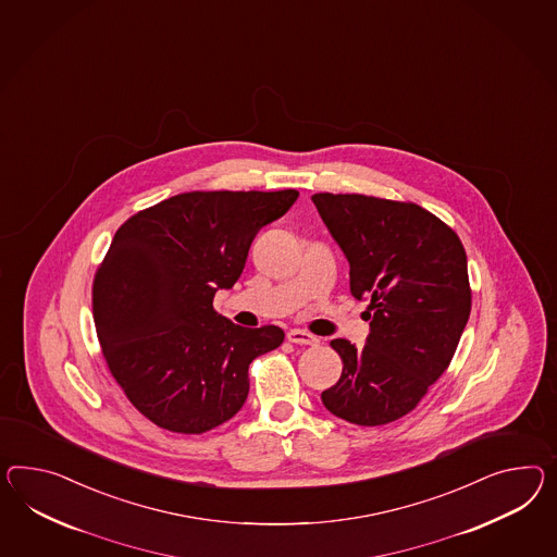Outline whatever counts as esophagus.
Instances as JSON below:
<instances>
[{
	"label": "esophagus",
	"instance_id": "esophagus-1",
	"mask_svg": "<svg viewBox=\"0 0 557 557\" xmlns=\"http://www.w3.org/2000/svg\"><path fill=\"white\" fill-rule=\"evenodd\" d=\"M286 339L290 343H297V345H319V337H314L313 333L300 331V329H290L286 333Z\"/></svg>",
	"mask_w": 557,
	"mask_h": 557
}]
</instances>
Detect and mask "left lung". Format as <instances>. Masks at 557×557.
<instances>
[{"label": "left lung", "instance_id": "8db88e82", "mask_svg": "<svg viewBox=\"0 0 557 557\" xmlns=\"http://www.w3.org/2000/svg\"><path fill=\"white\" fill-rule=\"evenodd\" d=\"M311 200L349 260L351 295L370 300L368 343L331 342L342 377L321 399L351 424L384 426L412 412L453 361L471 314L467 252L412 201L329 191Z\"/></svg>", "mask_w": 557, "mask_h": 557}]
</instances>
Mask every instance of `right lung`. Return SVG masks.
Masks as SVG:
<instances>
[{
  "mask_svg": "<svg viewBox=\"0 0 557 557\" xmlns=\"http://www.w3.org/2000/svg\"><path fill=\"white\" fill-rule=\"evenodd\" d=\"M299 198L281 191H186L131 215L92 281L102 356L128 401L156 426L203 434L238 412L248 366L285 331L244 329L214 309L243 274L258 230Z\"/></svg>",
  "mask_w": 557,
  "mask_h": 557,
  "instance_id": "add662e5",
  "label": "right lung"
}]
</instances>
